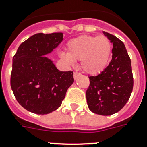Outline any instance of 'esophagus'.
Listing matches in <instances>:
<instances>
[{"instance_id":"34e87169","label":"esophagus","mask_w":147,"mask_h":147,"mask_svg":"<svg viewBox=\"0 0 147 147\" xmlns=\"http://www.w3.org/2000/svg\"><path fill=\"white\" fill-rule=\"evenodd\" d=\"M80 76H81V74L80 73H78V72H74V75H73L74 79H77V78H78Z\"/></svg>"}]
</instances>
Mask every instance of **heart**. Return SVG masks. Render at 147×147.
I'll use <instances>...</instances> for the list:
<instances>
[{
	"label": "heart",
	"instance_id": "heart-1",
	"mask_svg": "<svg viewBox=\"0 0 147 147\" xmlns=\"http://www.w3.org/2000/svg\"><path fill=\"white\" fill-rule=\"evenodd\" d=\"M66 50L67 54H61V59L69 65L81 61V68L84 71L96 76L107 68L113 46L106 36L83 35L70 40Z\"/></svg>",
	"mask_w": 147,
	"mask_h": 147
}]
</instances>
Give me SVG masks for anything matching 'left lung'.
<instances>
[{
    "instance_id": "1",
    "label": "left lung",
    "mask_w": 147,
    "mask_h": 147,
    "mask_svg": "<svg viewBox=\"0 0 147 147\" xmlns=\"http://www.w3.org/2000/svg\"><path fill=\"white\" fill-rule=\"evenodd\" d=\"M103 34L113 43L112 60L102 73L88 77L86 99L92 113L110 116L122 109L129 100L133 77L130 58L123 41L111 34Z\"/></svg>"
}]
</instances>
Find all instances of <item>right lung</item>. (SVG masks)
Returning <instances> with one entry per match:
<instances>
[{"label":"right lung","instance_id":"1","mask_svg":"<svg viewBox=\"0 0 147 147\" xmlns=\"http://www.w3.org/2000/svg\"><path fill=\"white\" fill-rule=\"evenodd\" d=\"M62 40V33L34 34L20 45L13 57L11 89L29 112L45 115L56 110L74 82L72 71H59L45 56Z\"/></svg>","mask_w":147,"mask_h":147}]
</instances>
